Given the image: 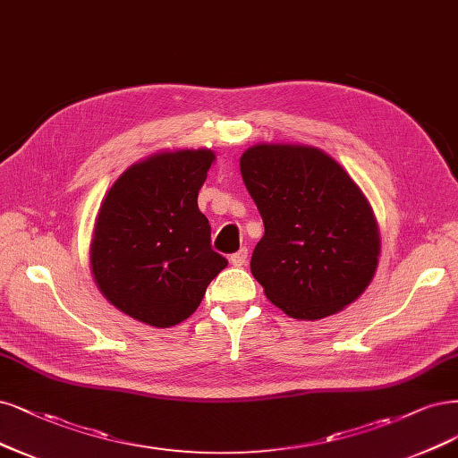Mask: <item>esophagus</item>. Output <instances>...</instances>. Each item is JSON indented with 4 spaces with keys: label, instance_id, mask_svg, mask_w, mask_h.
<instances>
[{
    "label": "esophagus",
    "instance_id": "1",
    "mask_svg": "<svg viewBox=\"0 0 458 458\" xmlns=\"http://www.w3.org/2000/svg\"><path fill=\"white\" fill-rule=\"evenodd\" d=\"M248 259V250L246 248H241L239 251H234V254L229 258V261L234 265V267H242Z\"/></svg>",
    "mask_w": 458,
    "mask_h": 458
}]
</instances>
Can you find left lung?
Returning a JSON list of instances; mask_svg holds the SVG:
<instances>
[{
  "instance_id": "left-lung-1",
  "label": "left lung",
  "mask_w": 458,
  "mask_h": 458,
  "mask_svg": "<svg viewBox=\"0 0 458 458\" xmlns=\"http://www.w3.org/2000/svg\"><path fill=\"white\" fill-rule=\"evenodd\" d=\"M241 174L265 234L250 269L267 299L297 320H320L364 293L381 254L366 195L318 148L258 144Z\"/></svg>"
}]
</instances>
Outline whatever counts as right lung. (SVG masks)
I'll list each match as a JSON object with an SVG mask.
<instances>
[{
    "mask_svg": "<svg viewBox=\"0 0 458 458\" xmlns=\"http://www.w3.org/2000/svg\"><path fill=\"white\" fill-rule=\"evenodd\" d=\"M214 161L212 149L155 153L124 170L102 200L90 269L107 301L131 318L155 327L183 322L227 267L197 204Z\"/></svg>",
    "mask_w": 458,
    "mask_h": 458,
    "instance_id": "1",
    "label": "right lung"
}]
</instances>
